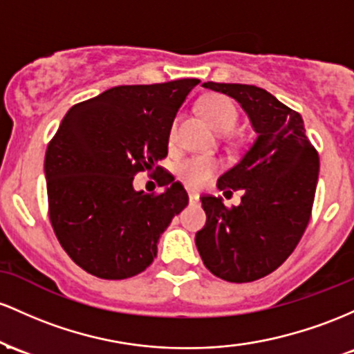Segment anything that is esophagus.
Masks as SVG:
<instances>
[{
	"label": "esophagus",
	"mask_w": 354,
	"mask_h": 354,
	"mask_svg": "<svg viewBox=\"0 0 354 354\" xmlns=\"http://www.w3.org/2000/svg\"><path fill=\"white\" fill-rule=\"evenodd\" d=\"M189 198H190V202H197L198 201V194L194 192V190H189Z\"/></svg>",
	"instance_id": "obj_1"
}]
</instances>
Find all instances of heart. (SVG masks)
I'll return each mask as SVG.
<instances>
[{"instance_id": "b5f03b06", "label": "heart", "mask_w": 354, "mask_h": 354, "mask_svg": "<svg viewBox=\"0 0 354 354\" xmlns=\"http://www.w3.org/2000/svg\"><path fill=\"white\" fill-rule=\"evenodd\" d=\"M201 109L204 112L210 125L217 130V132L227 133L234 129L239 118V112L234 103L232 98L225 97V95L214 93L204 98L201 103ZM177 137V120L172 122L169 130V140L174 142ZM219 160L212 156H194L184 158L178 162L176 167L177 177L180 182L190 189H198L209 180L214 174L219 169Z\"/></svg>"}]
</instances>
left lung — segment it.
I'll use <instances>...</instances> for the list:
<instances>
[{
    "label": "left lung",
    "instance_id": "obj_1",
    "mask_svg": "<svg viewBox=\"0 0 354 354\" xmlns=\"http://www.w3.org/2000/svg\"><path fill=\"white\" fill-rule=\"evenodd\" d=\"M241 103L257 138L244 157L217 180L241 204L202 196L207 222L196 234L204 266L229 283L261 279L291 256L311 219L319 156L301 115L264 88L242 83H204ZM224 192V194H225Z\"/></svg>",
    "mask_w": 354,
    "mask_h": 354
}]
</instances>
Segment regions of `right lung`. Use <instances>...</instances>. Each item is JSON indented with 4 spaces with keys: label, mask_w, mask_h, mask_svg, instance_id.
<instances>
[{
    "label": "right lung",
    "mask_w": 354,
    "mask_h": 354,
    "mask_svg": "<svg viewBox=\"0 0 354 354\" xmlns=\"http://www.w3.org/2000/svg\"><path fill=\"white\" fill-rule=\"evenodd\" d=\"M197 78L122 85L73 105L45 156L48 216L75 264L100 279L145 271L170 221L189 204L180 182L158 160L169 130ZM158 175L164 193H135L138 171Z\"/></svg>",
    "instance_id": "add662e5"
}]
</instances>
